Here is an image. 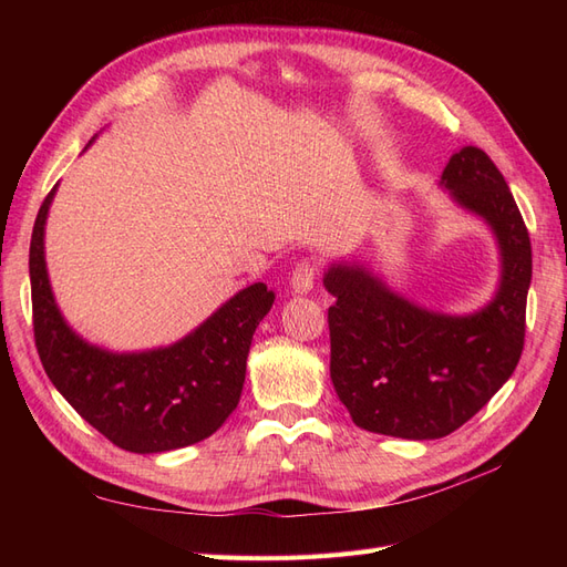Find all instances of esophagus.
I'll use <instances>...</instances> for the list:
<instances>
[{
    "instance_id": "1",
    "label": "esophagus",
    "mask_w": 567,
    "mask_h": 567,
    "mask_svg": "<svg viewBox=\"0 0 567 567\" xmlns=\"http://www.w3.org/2000/svg\"><path fill=\"white\" fill-rule=\"evenodd\" d=\"M315 279H317V267L312 262H298L296 269L290 271V288L296 293H310L315 288Z\"/></svg>"
}]
</instances>
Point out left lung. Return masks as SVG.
Returning a JSON list of instances; mask_svg holds the SVG:
<instances>
[{
	"mask_svg": "<svg viewBox=\"0 0 567 567\" xmlns=\"http://www.w3.org/2000/svg\"><path fill=\"white\" fill-rule=\"evenodd\" d=\"M461 210L492 229L499 286L471 315L427 310L364 262H333L329 307L331 381L369 433L437 440L473 419L516 371L525 340L532 248L504 175L485 151L463 146L440 177Z\"/></svg>",
	"mask_w": 567,
	"mask_h": 567,
	"instance_id": "8db88e82",
	"label": "left lung"
}]
</instances>
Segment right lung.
Here are the masks:
<instances>
[{
	"label": "right lung",
	"mask_w": 567,
	"mask_h": 567,
	"mask_svg": "<svg viewBox=\"0 0 567 567\" xmlns=\"http://www.w3.org/2000/svg\"><path fill=\"white\" fill-rule=\"evenodd\" d=\"M54 196L56 186L30 238L32 326L49 381L125 452L161 454L210 437L241 400L252 333L271 310L274 290L260 281L238 290L173 346L142 352L92 346L68 326L49 284L44 227Z\"/></svg>",
	"instance_id": "obj_1"
}]
</instances>
